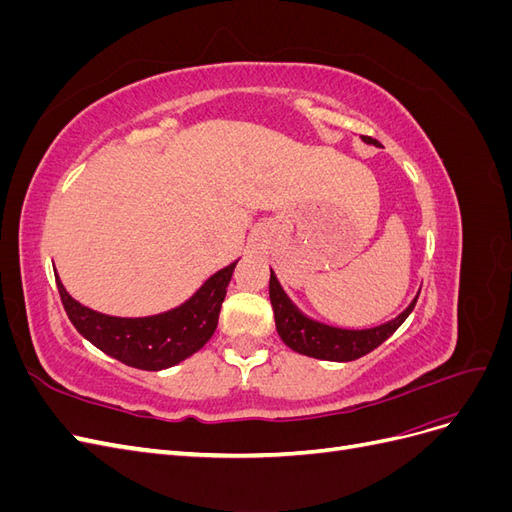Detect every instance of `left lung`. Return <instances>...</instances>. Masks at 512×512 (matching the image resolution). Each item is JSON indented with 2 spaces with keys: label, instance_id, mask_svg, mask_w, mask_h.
Instances as JSON below:
<instances>
[{
  "label": "left lung",
  "instance_id": "obj_1",
  "mask_svg": "<svg viewBox=\"0 0 512 512\" xmlns=\"http://www.w3.org/2000/svg\"><path fill=\"white\" fill-rule=\"evenodd\" d=\"M363 141L380 147L376 138L371 136H363ZM269 297L273 305L277 333H280L282 342L288 348L305 356H314V359L346 363V361L361 359V356H365L367 352L386 342V339H389L410 316V312L416 305L418 294L397 318L371 329H339V327H331V324L307 318L301 309L288 299V294L284 292L280 282H277L273 271L269 280Z\"/></svg>",
  "mask_w": 512,
  "mask_h": 512
}]
</instances>
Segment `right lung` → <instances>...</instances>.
Segmentation results:
<instances>
[{"mask_svg": "<svg viewBox=\"0 0 512 512\" xmlns=\"http://www.w3.org/2000/svg\"><path fill=\"white\" fill-rule=\"evenodd\" d=\"M235 267L237 262H232L213 273L179 307L145 318H119L94 312L70 297L59 275H55V280L70 322L85 339L130 367L160 371L185 361L209 342L218 327L220 307Z\"/></svg>", "mask_w": 512, "mask_h": 512, "instance_id": "1", "label": "right lung"}]
</instances>
